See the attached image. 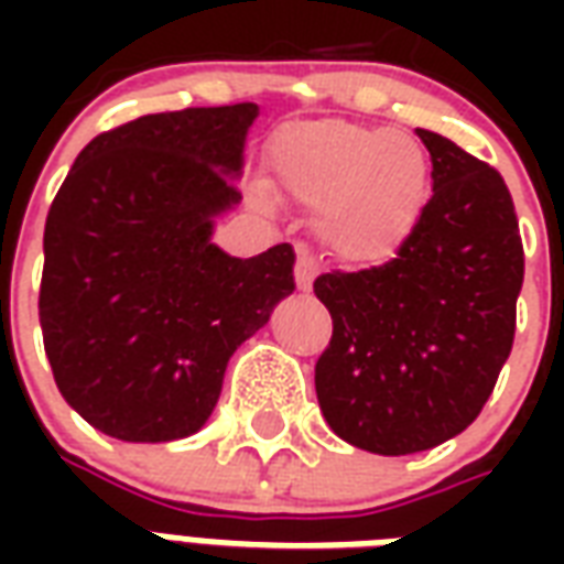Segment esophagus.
<instances>
[{"mask_svg": "<svg viewBox=\"0 0 564 564\" xmlns=\"http://www.w3.org/2000/svg\"><path fill=\"white\" fill-rule=\"evenodd\" d=\"M319 262L317 257L307 250V247H295V283H299V290H311V283L317 278Z\"/></svg>", "mask_w": 564, "mask_h": 564, "instance_id": "34e87169", "label": "esophagus"}]
</instances>
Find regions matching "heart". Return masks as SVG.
Returning <instances> with one entry per match:
<instances>
[{"instance_id": "1", "label": "heart", "mask_w": 564, "mask_h": 564, "mask_svg": "<svg viewBox=\"0 0 564 564\" xmlns=\"http://www.w3.org/2000/svg\"><path fill=\"white\" fill-rule=\"evenodd\" d=\"M271 162L286 196L326 208L319 232L332 253L362 265L408 245L432 189L420 141L344 120L283 129Z\"/></svg>"}]
</instances>
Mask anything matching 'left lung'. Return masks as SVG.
<instances>
[{
  "instance_id": "8db88e82",
  "label": "left lung",
  "mask_w": 564,
  "mask_h": 564,
  "mask_svg": "<svg viewBox=\"0 0 564 564\" xmlns=\"http://www.w3.org/2000/svg\"><path fill=\"white\" fill-rule=\"evenodd\" d=\"M432 198L383 265L329 271L314 293L332 314L314 368L332 432L368 453L437 447L477 420L517 332L522 238L505 177L437 132Z\"/></svg>"
}]
</instances>
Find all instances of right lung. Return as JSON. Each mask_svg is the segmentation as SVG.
Here are the masks:
<instances>
[{"mask_svg": "<svg viewBox=\"0 0 564 564\" xmlns=\"http://www.w3.org/2000/svg\"><path fill=\"white\" fill-rule=\"evenodd\" d=\"M259 105L144 115L80 150L44 223V354L63 399L120 441L198 432L238 344L295 290L290 245H210Z\"/></svg>", "mask_w": 564, "mask_h": 564, "instance_id": "right-lung-1", "label": "right lung"}]
</instances>
